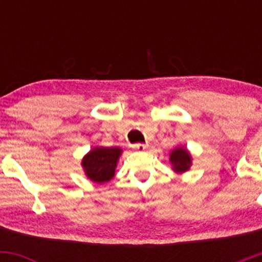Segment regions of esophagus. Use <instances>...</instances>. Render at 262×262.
I'll list each match as a JSON object with an SVG mask.
<instances>
[{"instance_id":"obj_1","label":"esophagus","mask_w":262,"mask_h":262,"mask_svg":"<svg viewBox=\"0 0 262 262\" xmlns=\"http://www.w3.org/2000/svg\"><path fill=\"white\" fill-rule=\"evenodd\" d=\"M132 148H133L135 151H144V150H146V148H148V145H145V144H134V145H132Z\"/></svg>"}]
</instances>
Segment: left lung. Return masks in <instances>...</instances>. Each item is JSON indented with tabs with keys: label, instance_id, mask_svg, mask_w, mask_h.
Instances as JSON below:
<instances>
[{
	"label": "left lung",
	"instance_id": "obj_1",
	"mask_svg": "<svg viewBox=\"0 0 262 262\" xmlns=\"http://www.w3.org/2000/svg\"><path fill=\"white\" fill-rule=\"evenodd\" d=\"M170 162L172 164V169L175 172H186L192 165V158L188 150L183 146L173 149L170 152Z\"/></svg>",
	"mask_w": 262,
	"mask_h": 262
}]
</instances>
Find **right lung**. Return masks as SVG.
<instances>
[{
  "mask_svg": "<svg viewBox=\"0 0 262 262\" xmlns=\"http://www.w3.org/2000/svg\"><path fill=\"white\" fill-rule=\"evenodd\" d=\"M122 149L93 148L82 159L86 176L93 182L104 183L113 179Z\"/></svg>",
  "mask_w": 262,
  "mask_h": 262,
  "instance_id": "right-lung-1",
  "label": "right lung"
}]
</instances>
